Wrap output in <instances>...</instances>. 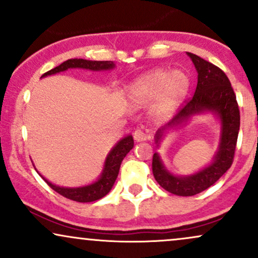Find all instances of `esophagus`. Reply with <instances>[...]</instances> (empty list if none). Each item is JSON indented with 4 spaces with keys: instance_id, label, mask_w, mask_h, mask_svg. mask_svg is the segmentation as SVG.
<instances>
[{
    "instance_id": "34e87169",
    "label": "esophagus",
    "mask_w": 258,
    "mask_h": 258,
    "mask_svg": "<svg viewBox=\"0 0 258 258\" xmlns=\"http://www.w3.org/2000/svg\"><path fill=\"white\" fill-rule=\"evenodd\" d=\"M133 138H135L136 142H146L147 139H150L149 136H147L146 133L143 131H141V130H136L135 133H133Z\"/></svg>"
}]
</instances>
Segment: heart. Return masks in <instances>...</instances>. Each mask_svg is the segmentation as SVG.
Masks as SVG:
<instances>
[{"label":"heart","mask_w":258,"mask_h":258,"mask_svg":"<svg viewBox=\"0 0 258 258\" xmlns=\"http://www.w3.org/2000/svg\"><path fill=\"white\" fill-rule=\"evenodd\" d=\"M190 88V80L182 70L154 69L135 79L127 86L126 98L133 108L152 104L150 119L164 122L182 104Z\"/></svg>","instance_id":"1"}]
</instances>
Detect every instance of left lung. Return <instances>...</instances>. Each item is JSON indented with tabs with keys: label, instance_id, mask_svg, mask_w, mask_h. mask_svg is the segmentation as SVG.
<instances>
[{
	"label": "left lung",
	"instance_id": "obj_1",
	"mask_svg": "<svg viewBox=\"0 0 258 258\" xmlns=\"http://www.w3.org/2000/svg\"><path fill=\"white\" fill-rule=\"evenodd\" d=\"M186 54L197 69V90L193 98L185 103L178 114L156 131L154 136L156 147L160 148L167 133L186 125L193 117L204 114L214 115L218 121L220 139L212 161L197 172L185 176L171 172L162 162L160 154L154 153L153 173L156 182L165 190L179 197H191L201 193L215 184L227 172L228 168L232 166L240 127V112L236 97L226 74L199 55L189 52H186Z\"/></svg>",
	"mask_w": 258,
	"mask_h": 258
}]
</instances>
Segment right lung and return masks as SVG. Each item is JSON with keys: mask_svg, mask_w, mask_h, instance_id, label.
<instances>
[{"mask_svg": "<svg viewBox=\"0 0 258 258\" xmlns=\"http://www.w3.org/2000/svg\"><path fill=\"white\" fill-rule=\"evenodd\" d=\"M70 69H84V70H91V72H109V70L115 69L114 61H100V60H87V59L81 58H74L68 59L64 63H61L54 69L49 70L46 74L41 76L42 78H47V76L55 75V74L67 72ZM133 148V137L132 135H127L123 138H121L114 147L111 148L110 152L108 153L106 158L104 160V165H103V170L100 172L99 177L92 183H88L86 185L81 186H60L54 184V183L49 182L37 171L35 167L36 172L40 174L42 178L46 180L53 190L57 191L58 194L63 195V197L68 198V199L78 201V203H92L104 198L109 191L111 190L112 185H114L115 180L117 178L119 174L121 162L127 154L130 153Z\"/></svg>", "mask_w": 258, "mask_h": 258, "instance_id": "1", "label": "right lung"}]
</instances>
